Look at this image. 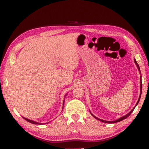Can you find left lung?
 I'll return each instance as SVG.
<instances>
[{"label":"left lung","instance_id":"obj_1","mask_svg":"<svg viewBox=\"0 0 149 149\" xmlns=\"http://www.w3.org/2000/svg\"><path fill=\"white\" fill-rule=\"evenodd\" d=\"M134 62H135V63L136 64V65H137V68H138V69H139V70L140 71V69H139V65H138V64H137V62H136V60H134ZM140 89H141V91H140V96H139V100H138V101H137V104H138L139 103V100H140V98H141V92H142V82H141V85H140ZM136 104V105H137ZM135 107L133 108L132 109V110L130 112H129L127 114H126L125 116H123V117H122V118H119V119L118 120H116V121H112V122H110V121H105V120H100V119H99V118H97V117H95V116H93H93L95 118H96V119H97V120H100V121H101L102 122H104V123H116V122H120V121H122V120H124V119H125V118H127L128 116H129L132 114V113L133 112V111L134 110V109H135Z\"/></svg>","mask_w":149,"mask_h":149}]
</instances>
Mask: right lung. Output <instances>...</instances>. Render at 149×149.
Wrapping results in <instances>:
<instances>
[{"instance_id": "add662e5", "label": "right lung", "mask_w": 149, "mask_h": 149, "mask_svg": "<svg viewBox=\"0 0 149 149\" xmlns=\"http://www.w3.org/2000/svg\"><path fill=\"white\" fill-rule=\"evenodd\" d=\"M25 120H26V121H27V122H30V123H33V124H41V123H37V122H34V121H33V120H28V119H27V118H24Z\"/></svg>"}]
</instances>
